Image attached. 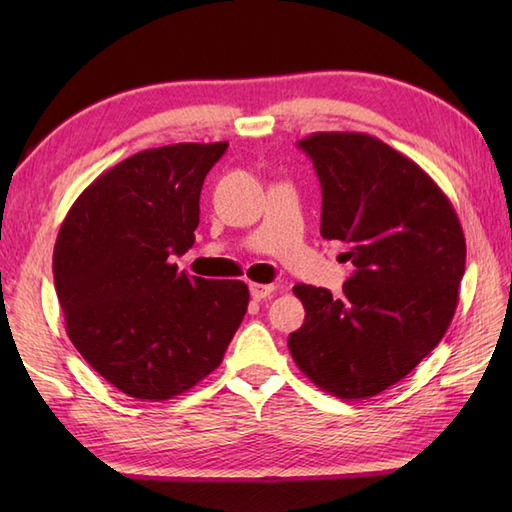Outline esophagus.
Masks as SVG:
<instances>
[{
  "mask_svg": "<svg viewBox=\"0 0 512 512\" xmlns=\"http://www.w3.org/2000/svg\"><path fill=\"white\" fill-rule=\"evenodd\" d=\"M275 286H266V284H250V297L255 301H262L266 297H273L275 295Z\"/></svg>",
  "mask_w": 512,
  "mask_h": 512,
  "instance_id": "34e87169",
  "label": "esophagus"
}]
</instances>
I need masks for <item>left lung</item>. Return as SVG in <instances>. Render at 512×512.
Segmentation results:
<instances>
[{
  "label": "left lung",
  "instance_id": "1",
  "mask_svg": "<svg viewBox=\"0 0 512 512\" xmlns=\"http://www.w3.org/2000/svg\"><path fill=\"white\" fill-rule=\"evenodd\" d=\"M321 182V237L350 246L343 295L297 284L306 321L290 354L314 385L369 398L416 367L458 308L466 242L451 200L411 158L376 136L317 132L299 140Z\"/></svg>",
  "mask_w": 512,
  "mask_h": 512
}]
</instances>
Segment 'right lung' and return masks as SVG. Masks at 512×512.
I'll return each mask as SVG.
<instances>
[{
    "label": "right lung",
    "instance_id": "right-lung-1",
    "mask_svg": "<svg viewBox=\"0 0 512 512\" xmlns=\"http://www.w3.org/2000/svg\"><path fill=\"white\" fill-rule=\"evenodd\" d=\"M228 143L145 149L101 173L59 228L54 288L72 345L107 383L169 400L222 363L248 308L237 279L180 273L206 173Z\"/></svg>",
    "mask_w": 512,
    "mask_h": 512
}]
</instances>
